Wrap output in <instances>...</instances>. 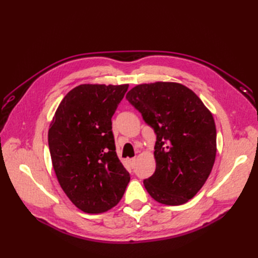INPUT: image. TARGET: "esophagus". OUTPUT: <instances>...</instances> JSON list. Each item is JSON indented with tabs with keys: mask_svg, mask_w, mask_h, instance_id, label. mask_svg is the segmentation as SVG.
I'll use <instances>...</instances> for the list:
<instances>
[{
	"mask_svg": "<svg viewBox=\"0 0 258 258\" xmlns=\"http://www.w3.org/2000/svg\"><path fill=\"white\" fill-rule=\"evenodd\" d=\"M136 162H137V158H136V157H134V158H130V159H129V163H130V166H131V167H135Z\"/></svg>",
	"mask_w": 258,
	"mask_h": 258,
	"instance_id": "obj_1",
	"label": "esophagus"
}]
</instances>
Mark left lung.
Returning <instances> with one entry per match:
<instances>
[{
    "label": "left lung",
    "mask_w": 258,
    "mask_h": 258,
    "mask_svg": "<svg viewBox=\"0 0 258 258\" xmlns=\"http://www.w3.org/2000/svg\"><path fill=\"white\" fill-rule=\"evenodd\" d=\"M126 99L156 135V170L143 181L146 190L160 204H185L204 186L214 165L212 114L196 93L176 83L138 85Z\"/></svg>",
    "instance_id": "8db88e82"
}]
</instances>
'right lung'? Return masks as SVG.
Segmentation results:
<instances>
[{
    "label": "right lung",
    "mask_w": 258,
    "mask_h": 258,
    "mask_svg": "<svg viewBox=\"0 0 258 258\" xmlns=\"http://www.w3.org/2000/svg\"><path fill=\"white\" fill-rule=\"evenodd\" d=\"M128 87L77 86L61 101L50 124L48 145L59 184L86 213L115 207L130 181L112 131V117Z\"/></svg>",
    "instance_id": "right-lung-1"
}]
</instances>
